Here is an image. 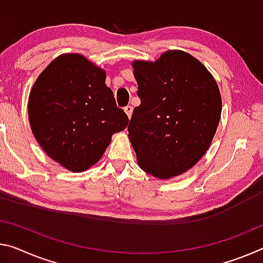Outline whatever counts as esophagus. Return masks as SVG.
Wrapping results in <instances>:
<instances>
[{"label": "esophagus", "instance_id": "34e87169", "mask_svg": "<svg viewBox=\"0 0 263 263\" xmlns=\"http://www.w3.org/2000/svg\"><path fill=\"white\" fill-rule=\"evenodd\" d=\"M132 110H133V107H132L131 105H127V106H125V107H124V111L126 112V115H127L128 118H131V116H132Z\"/></svg>", "mask_w": 263, "mask_h": 263}]
</instances>
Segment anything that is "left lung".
Returning <instances> with one entry per match:
<instances>
[{
    "mask_svg": "<svg viewBox=\"0 0 263 263\" xmlns=\"http://www.w3.org/2000/svg\"><path fill=\"white\" fill-rule=\"evenodd\" d=\"M140 105L128 124V138L140 168L168 179L186 172L210 147L221 116L213 76L179 50L157 62L133 63Z\"/></svg>",
    "mask_w": 263,
    "mask_h": 263,
    "instance_id": "obj_1",
    "label": "left lung"
}]
</instances>
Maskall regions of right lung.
<instances>
[{
    "instance_id": "obj_1",
    "label": "right lung",
    "mask_w": 263,
    "mask_h": 263,
    "mask_svg": "<svg viewBox=\"0 0 263 263\" xmlns=\"http://www.w3.org/2000/svg\"><path fill=\"white\" fill-rule=\"evenodd\" d=\"M105 77L83 56L62 55L30 91L28 114L36 140L51 159L72 172L96 164L111 136L128 123Z\"/></svg>"
}]
</instances>
